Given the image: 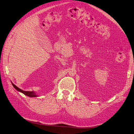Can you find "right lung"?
I'll return each mask as SVG.
<instances>
[{"instance_id":"add662e5","label":"right lung","mask_w":134,"mask_h":134,"mask_svg":"<svg viewBox=\"0 0 134 134\" xmlns=\"http://www.w3.org/2000/svg\"><path fill=\"white\" fill-rule=\"evenodd\" d=\"M11 83H12V86H13V87L15 88L17 90V91H19V92H20L21 93H23L24 94V95H26V96L30 97H38V95H37V93H36L34 91H24V90H21L20 88L18 87H17L16 85H14L12 82H11Z\"/></svg>"}]
</instances>
